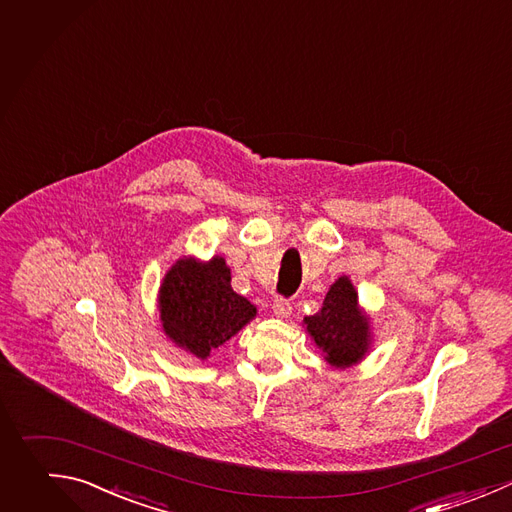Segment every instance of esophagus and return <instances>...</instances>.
<instances>
[{
	"instance_id": "obj_1",
	"label": "esophagus",
	"mask_w": 512,
	"mask_h": 512,
	"mask_svg": "<svg viewBox=\"0 0 512 512\" xmlns=\"http://www.w3.org/2000/svg\"><path fill=\"white\" fill-rule=\"evenodd\" d=\"M272 310H274V314L278 318H288L290 312H292V306H290V302L286 298H276L274 304H272Z\"/></svg>"
}]
</instances>
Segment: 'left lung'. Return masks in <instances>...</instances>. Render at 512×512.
I'll return each mask as SVG.
<instances>
[{
    "label": "left lung",
    "mask_w": 512,
    "mask_h": 512,
    "mask_svg": "<svg viewBox=\"0 0 512 512\" xmlns=\"http://www.w3.org/2000/svg\"><path fill=\"white\" fill-rule=\"evenodd\" d=\"M368 322L348 276H340L330 286L320 312L304 318L308 334L322 350L326 362L336 368L352 366L364 358L370 346Z\"/></svg>",
    "instance_id": "1"
}]
</instances>
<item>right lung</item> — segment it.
<instances>
[{"instance_id":"add662e5","label":"right lung","mask_w":512,"mask_h":512,"mask_svg":"<svg viewBox=\"0 0 512 512\" xmlns=\"http://www.w3.org/2000/svg\"><path fill=\"white\" fill-rule=\"evenodd\" d=\"M230 280L220 256L210 262L180 258L168 270L158 308L162 328L176 346L204 360L256 316V306L236 294Z\"/></svg>"}]
</instances>
